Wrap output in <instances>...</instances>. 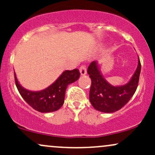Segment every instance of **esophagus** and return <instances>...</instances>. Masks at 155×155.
<instances>
[{
	"label": "esophagus",
	"mask_w": 155,
	"mask_h": 155,
	"mask_svg": "<svg viewBox=\"0 0 155 155\" xmlns=\"http://www.w3.org/2000/svg\"><path fill=\"white\" fill-rule=\"evenodd\" d=\"M79 71H80V74H81V76L86 75V74H87V69H86V67L84 66V65H82V66L80 67Z\"/></svg>",
	"instance_id": "34e87169"
}]
</instances>
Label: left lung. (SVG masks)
<instances>
[{
	"mask_svg": "<svg viewBox=\"0 0 155 155\" xmlns=\"http://www.w3.org/2000/svg\"><path fill=\"white\" fill-rule=\"evenodd\" d=\"M140 68L141 65L138 58V65L130 79L123 85L114 86L104 78L98 62H92L87 68V74L92 81L90 101L94 108L104 113H113L121 109L136 92Z\"/></svg>",
	"mask_w": 155,
	"mask_h": 155,
	"instance_id": "obj_1",
	"label": "left lung"
}]
</instances>
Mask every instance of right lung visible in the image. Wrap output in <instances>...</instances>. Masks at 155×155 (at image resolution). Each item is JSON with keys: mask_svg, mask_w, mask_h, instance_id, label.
Instances as JSON below:
<instances>
[{"mask_svg": "<svg viewBox=\"0 0 155 155\" xmlns=\"http://www.w3.org/2000/svg\"><path fill=\"white\" fill-rule=\"evenodd\" d=\"M79 76L78 69L64 71L48 87L40 91H32L23 87L19 84L15 72L16 86L19 94L32 108L41 113H49L60 109L64 104L67 86L77 81Z\"/></svg>", "mask_w": 155, "mask_h": 155, "instance_id": "obj_1", "label": "right lung"}]
</instances>
